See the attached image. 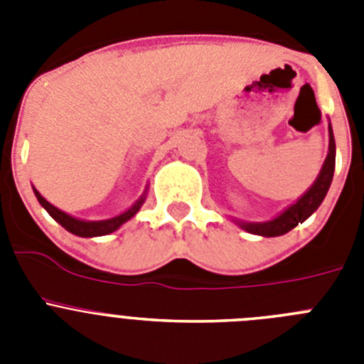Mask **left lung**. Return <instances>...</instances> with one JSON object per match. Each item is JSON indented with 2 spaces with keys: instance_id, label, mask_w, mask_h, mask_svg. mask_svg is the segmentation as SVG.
<instances>
[{
  "instance_id": "left-lung-1",
  "label": "left lung",
  "mask_w": 364,
  "mask_h": 364,
  "mask_svg": "<svg viewBox=\"0 0 364 364\" xmlns=\"http://www.w3.org/2000/svg\"><path fill=\"white\" fill-rule=\"evenodd\" d=\"M328 131H330V151H328V156L326 160H324L323 169H321L319 176H317V180L314 182V186H311V188L308 189L291 208H288L284 213L279 215L277 218H273V220L269 222H260V224H244V222H239L240 228H244V230L250 231V233L253 235L279 237V235H284L290 230H294L299 222L306 220V218L319 208L321 202L326 197L330 184H332L333 169H336V140H333L332 125L328 127Z\"/></svg>"
}]
</instances>
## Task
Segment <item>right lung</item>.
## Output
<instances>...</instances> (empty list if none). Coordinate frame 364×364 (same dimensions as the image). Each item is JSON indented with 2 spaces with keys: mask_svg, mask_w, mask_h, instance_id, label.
<instances>
[{
  "mask_svg": "<svg viewBox=\"0 0 364 364\" xmlns=\"http://www.w3.org/2000/svg\"><path fill=\"white\" fill-rule=\"evenodd\" d=\"M34 195H36L38 202L43 205L45 210H47V213H49L54 220L60 222V224H62L67 231H70L73 235H78V237H102V235L112 233V231L118 230V228H120L124 222L129 220V218L133 217L138 210H140V205H142V202H144V198H140V200H138L136 204L131 208V210H127L125 213L118 215V217H114V218H109V220L85 222V220H78V218H73L70 215L63 213V211H60L58 208H54L53 204H49V202L41 197L36 189H34Z\"/></svg>",
  "mask_w": 364,
  "mask_h": 364,
  "instance_id": "1",
  "label": "right lung"
}]
</instances>
